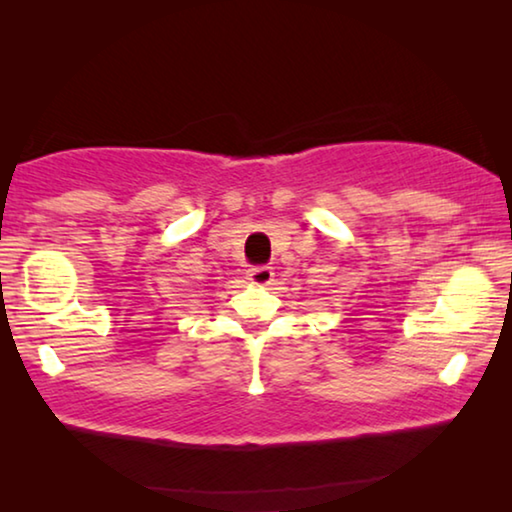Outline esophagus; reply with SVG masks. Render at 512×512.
I'll return each instance as SVG.
<instances>
[{"label": "esophagus", "instance_id": "obj_1", "mask_svg": "<svg viewBox=\"0 0 512 512\" xmlns=\"http://www.w3.org/2000/svg\"><path fill=\"white\" fill-rule=\"evenodd\" d=\"M247 279L256 286H268L275 282V272H272L270 265H256L247 272Z\"/></svg>", "mask_w": 512, "mask_h": 512}]
</instances>
